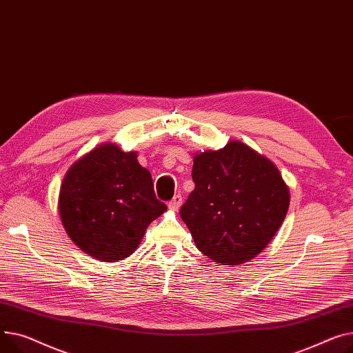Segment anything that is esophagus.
<instances>
[{
	"label": "esophagus",
	"instance_id": "esophagus-1",
	"mask_svg": "<svg viewBox=\"0 0 353 353\" xmlns=\"http://www.w3.org/2000/svg\"><path fill=\"white\" fill-rule=\"evenodd\" d=\"M181 200H183L181 196H180V194H176V196L169 201V204H168L169 208L173 210V211H177V210L180 208V205H181Z\"/></svg>",
	"mask_w": 353,
	"mask_h": 353
}]
</instances>
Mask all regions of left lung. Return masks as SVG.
I'll return each mask as SVG.
<instances>
[{
	"label": "left lung",
	"mask_w": 353,
	"mask_h": 353,
	"mask_svg": "<svg viewBox=\"0 0 353 353\" xmlns=\"http://www.w3.org/2000/svg\"><path fill=\"white\" fill-rule=\"evenodd\" d=\"M194 190L180 208L197 248L221 265L260 254L283 224L290 190L275 164L241 142L194 156Z\"/></svg>",
	"instance_id": "8db88e82"
}]
</instances>
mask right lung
<instances>
[{
  "mask_svg": "<svg viewBox=\"0 0 353 353\" xmlns=\"http://www.w3.org/2000/svg\"><path fill=\"white\" fill-rule=\"evenodd\" d=\"M166 210L137 154L112 143L75 161L59 192V216L69 237L105 263L133 254L149 224Z\"/></svg>",
  "mask_w": 353,
  "mask_h": 353,
  "instance_id": "right-lung-1",
  "label": "right lung"
}]
</instances>
